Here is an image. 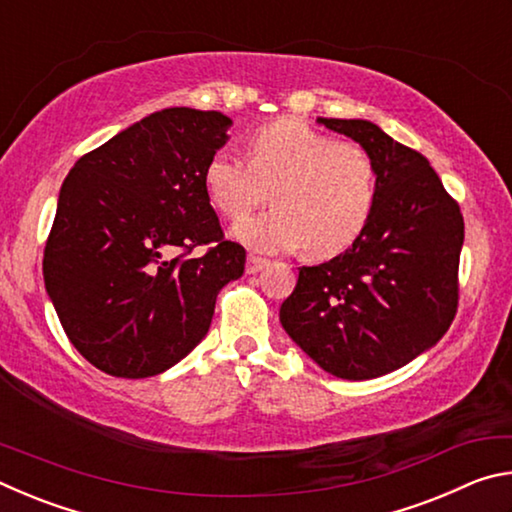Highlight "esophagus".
<instances>
[{
  "label": "esophagus",
  "mask_w": 512,
  "mask_h": 512,
  "mask_svg": "<svg viewBox=\"0 0 512 512\" xmlns=\"http://www.w3.org/2000/svg\"><path fill=\"white\" fill-rule=\"evenodd\" d=\"M268 266V259L266 257H262V255H248V262H246V271L248 273H259L262 271V268H266Z\"/></svg>",
  "instance_id": "34e87169"
}]
</instances>
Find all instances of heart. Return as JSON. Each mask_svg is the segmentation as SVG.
Masks as SVG:
<instances>
[{
  "instance_id": "obj_1",
  "label": "heart",
  "mask_w": 512,
  "mask_h": 512,
  "mask_svg": "<svg viewBox=\"0 0 512 512\" xmlns=\"http://www.w3.org/2000/svg\"><path fill=\"white\" fill-rule=\"evenodd\" d=\"M205 192L230 221L244 219L271 198L273 210L235 228V237L250 248L277 253L307 244L309 255L334 257L368 228L379 176L366 146L334 140L302 119L284 117L250 135L248 160L214 153L205 167Z\"/></svg>"
}]
</instances>
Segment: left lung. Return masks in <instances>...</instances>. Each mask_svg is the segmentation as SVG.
<instances>
[{"label":"left lung","mask_w":512,"mask_h":512,"mask_svg":"<svg viewBox=\"0 0 512 512\" xmlns=\"http://www.w3.org/2000/svg\"><path fill=\"white\" fill-rule=\"evenodd\" d=\"M318 121L366 146L379 196L352 248L300 268L280 320L329 375L375 379L429 350L452 325L465 223L422 153L370 121Z\"/></svg>","instance_id":"1"}]
</instances>
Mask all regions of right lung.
Listing matches in <instances>:
<instances>
[{
	"instance_id": "add662e5",
	"label": "right lung",
	"mask_w": 512,
	"mask_h": 512,
	"mask_svg": "<svg viewBox=\"0 0 512 512\" xmlns=\"http://www.w3.org/2000/svg\"><path fill=\"white\" fill-rule=\"evenodd\" d=\"M232 121L167 108L85 153L60 187L42 273L67 339L112 377L160 375L212 325L216 296L244 275L205 167ZM198 245L203 256H192Z\"/></svg>"
}]
</instances>
